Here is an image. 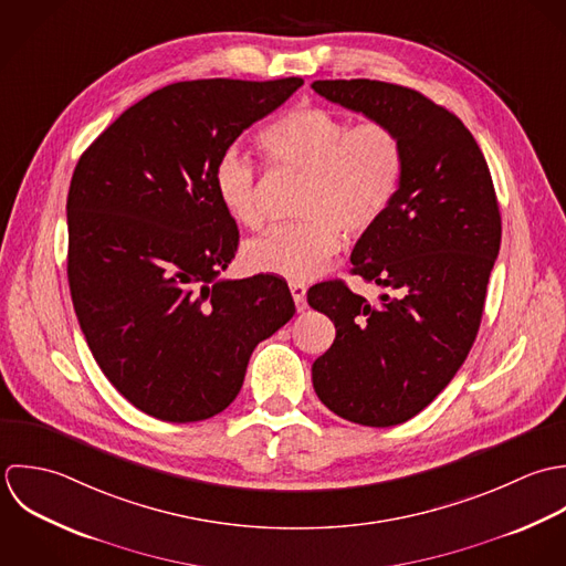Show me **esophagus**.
<instances>
[{
	"label": "esophagus",
	"mask_w": 566,
	"mask_h": 566,
	"mask_svg": "<svg viewBox=\"0 0 566 566\" xmlns=\"http://www.w3.org/2000/svg\"><path fill=\"white\" fill-rule=\"evenodd\" d=\"M289 289H291V295H293V302H295L297 313L306 311V286H304V284H297V282H291Z\"/></svg>",
	"instance_id": "1"
}]
</instances>
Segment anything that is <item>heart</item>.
<instances>
[{"label": "heart", "mask_w": 566, "mask_h": 566, "mask_svg": "<svg viewBox=\"0 0 566 566\" xmlns=\"http://www.w3.org/2000/svg\"><path fill=\"white\" fill-rule=\"evenodd\" d=\"M266 157L306 175L300 197L302 221L269 229L244 247L253 271L304 282L317 277L349 238L378 226L391 208L405 172L398 133L378 119L352 126L324 107H295L260 133ZM214 190L227 214L244 227L262 223L258 170L229 148L214 166Z\"/></svg>", "instance_id": "1"}]
</instances>
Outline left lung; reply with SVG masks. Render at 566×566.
<instances>
[{
    "instance_id": "obj_1",
    "label": "left lung",
    "mask_w": 566,
    "mask_h": 566,
    "mask_svg": "<svg viewBox=\"0 0 566 566\" xmlns=\"http://www.w3.org/2000/svg\"><path fill=\"white\" fill-rule=\"evenodd\" d=\"M313 90L389 124L405 148L391 208L349 258L354 275L387 293L369 304L340 280L308 289V304L337 328L313 363V387L343 420L402 424L451 382L479 333L501 244L496 192L472 133L420 92L367 78Z\"/></svg>"
}]
</instances>
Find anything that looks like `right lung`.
<instances>
[{
  "label": "right lung",
  "instance_id": "add662e5",
  "mask_svg": "<svg viewBox=\"0 0 566 566\" xmlns=\"http://www.w3.org/2000/svg\"><path fill=\"white\" fill-rule=\"evenodd\" d=\"M302 85L297 76L172 83L119 115L76 164L74 311L109 382L157 420L221 413L253 347L295 315L282 277H219L238 251V227L217 197L214 166Z\"/></svg>",
  "mask_w": 566,
  "mask_h": 566
}]
</instances>
